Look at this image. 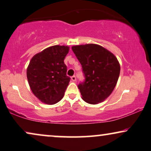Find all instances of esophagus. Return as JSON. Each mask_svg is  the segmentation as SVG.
<instances>
[{
	"mask_svg": "<svg viewBox=\"0 0 151 151\" xmlns=\"http://www.w3.org/2000/svg\"><path fill=\"white\" fill-rule=\"evenodd\" d=\"M71 79H72V81H76V80H77L75 76H72V77H71Z\"/></svg>",
	"mask_w": 151,
	"mask_h": 151,
	"instance_id": "1",
	"label": "esophagus"
}]
</instances>
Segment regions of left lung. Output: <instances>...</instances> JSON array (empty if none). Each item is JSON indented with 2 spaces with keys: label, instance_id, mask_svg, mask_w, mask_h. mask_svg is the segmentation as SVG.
Returning <instances> with one entry per match:
<instances>
[{
  "label": "left lung",
  "instance_id": "obj_1",
  "mask_svg": "<svg viewBox=\"0 0 151 151\" xmlns=\"http://www.w3.org/2000/svg\"><path fill=\"white\" fill-rule=\"evenodd\" d=\"M81 63L85 81L78 86L86 102L96 104L104 101L113 91L120 73V65L112 52L96 44L72 47Z\"/></svg>",
  "mask_w": 151,
  "mask_h": 151
}]
</instances>
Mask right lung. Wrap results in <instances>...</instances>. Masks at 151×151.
Returning <instances> with one entry per match:
<instances>
[{
  "label": "right lung",
  "instance_id": "1",
  "mask_svg": "<svg viewBox=\"0 0 151 151\" xmlns=\"http://www.w3.org/2000/svg\"><path fill=\"white\" fill-rule=\"evenodd\" d=\"M69 48L66 45L51 46L35 55L29 62L28 83L33 94L44 104L52 105L63 97L70 81L64 63Z\"/></svg>",
  "mask_w": 151,
  "mask_h": 151
}]
</instances>
